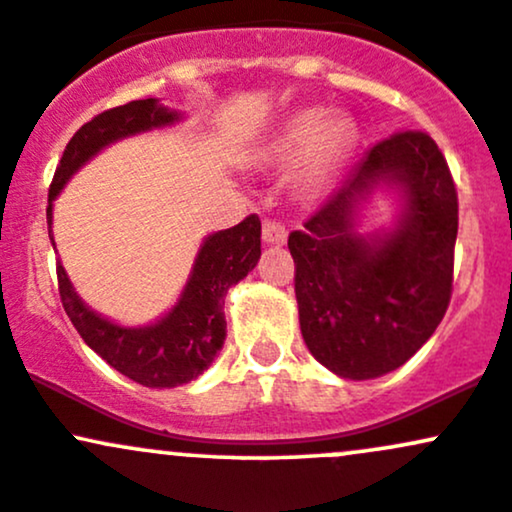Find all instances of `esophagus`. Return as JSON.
Returning a JSON list of instances; mask_svg holds the SVG:
<instances>
[{
  "label": "esophagus",
  "mask_w": 512,
  "mask_h": 512,
  "mask_svg": "<svg viewBox=\"0 0 512 512\" xmlns=\"http://www.w3.org/2000/svg\"><path fill=\"white\" fill-rule=\"evenodd\" d=\"M288 241V229L280 222H266L263 224V244L268 246H283Z\"/></svg>",
  "instance_id": "34e87169"
}]
</instances>
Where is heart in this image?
<instances>
[{"label":"heart","instance_id":"heart-1","mask_svg":"<svg viewBox=\"0 0 512 512\" xmlns=\"http://www.w3.org/2000/svg\"><path fill=\"white\" fill-rule=\"evenodd\" d=\"M356 146V126L342 112L320 107L300 109L285 117L256 146V168L283 173L293 168L290 183L302 202H317L339 178Z\"/></svg>","mask_w":512,"mask_h":512}]
</instances>
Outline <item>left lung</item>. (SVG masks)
<instances>
[{
  "instance_id": "left-lung-1",
  "label": "left lung",
  "mask_w": 512,
  "mask_h": 512,
  "mask_svg": "<svg viewBox=\"0 0 512 512\" xmlns=\"http://www.w3.org/2000/svg\"><path fill=\"white\" fill-rule=\"evenodd\" d=\"M396 200L391 224L358 232L363 205ZM459 205L452 173L422 131L381 141L302 232L288 236L307 349L349 381L395 371L432 337L452 295Z\"/></svg>"
}]
</instances>
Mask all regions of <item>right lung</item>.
<instances>
[{"label": "right lung", "instance_id": "1", "mask_svg": "<svg viewBox=\"0 0 512 512\" xmlns=\"http://www.w3.org/2000/svg\"><path fill=\"white\" fill-rule=\"evenodd\" d=\"M183 122L178 109L148 97L97 114L65 146L48 192V236L53 241V202L68 180L97 153L117 141L170 129ZM261 258V222L256 214L236 227L207 234L192 261L190 276L166 315L148 324H122L92 310L58 261V288L65 312L80 337L109 366L146 388H175L195 381L212 366L227 337L224 295L254 271Z\"/></svg>", "mask_w": 512, "mask_h": 512}]
</instances>
